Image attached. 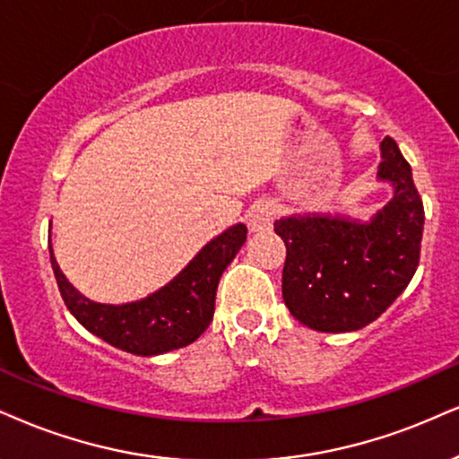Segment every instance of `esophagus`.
Segmentation results:
<instances>
[{
    "instance_id": "34e87169",
    "label": "esophagus",
    "mask_w": 459,
    "mask_h": 459,
    "mask_svg": "<svg viewBox=\"0 0 459 459\" xmlns=\"http://www.w3.org/2000/svg\"><path fill=\"white\" fill-rule=\"evenodd\" d=\"M276 217V206L273 202H257L248 214V228L251 231H264L273 225Z\"/></svg>"
}]
</instances>
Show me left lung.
<instances>
[{
	"mask_svg": "<svg viewBox=\"0 0 459 459\" xmlns=\"http://www.w3.org/2000/svg\"><path fill=\"white\" fill-rule=\"evenodd\" d=\"M378 180L394 197L370 221L304 214L274 221L285 242L282 299L316 332H355L381 316L420 265L423 202L394 138L381 143Z\"/></svg>",
	"mask_w": 459,
	"mask_h": 459,
	"instance_id": "8db88e82",
	"label": "left lung"
}]
</instances>
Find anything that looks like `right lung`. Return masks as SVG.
<instances>
[{"mask_svg":"<svg viewBox=\"0 0 459 459\" xmlns=\"http://www.w3.org/2000/svg\"><path fill=\"white\" fill-rule=\"evenodd\" d=\"M247 240L242 223L212 238L180 273L144 299L100 304L84 298L59 270L50 248V264L65 307L78 324L112 347L134 355H161L186 347L206 332L214 315L219 279Z\"/></svg>","mask_w":459,"mask_h":459,"instance_id":"add662e5","label":"right lung"}]
</instances>
